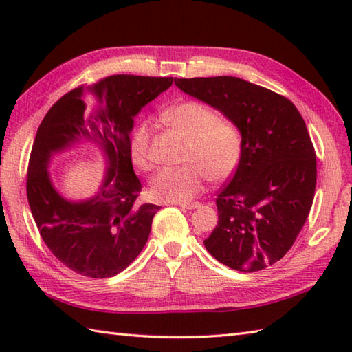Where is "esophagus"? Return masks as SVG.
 I'll list each match as a JSON object with an SVG mask.
<instances>
[{"label":"esophagus","mask_w":352,"mask_h":352,"mask_svg":"<svg viewBox=\"0 0 352 352\" xmlns=\"http://www.w3.org/2000/svg\"><path fill=\"white\" fill-rule=\"evenodd\" d=\"M175 205H180L184 210H195V208H199L200 204L199 201H192V204H175Z\"/></svg>","instance_id":"1"}]
</instances>
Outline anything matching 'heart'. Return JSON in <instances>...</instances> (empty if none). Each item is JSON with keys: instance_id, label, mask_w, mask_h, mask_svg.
<instances>
[{"instance_id": "1", "label": "heart", "mask_w": 352, "mask_h": 352, "mask_svg": "<svg viewBox=\"0 0 352 352\" xmlns=\"http://www.w3.org/2000/svg\"><path fill=\"white\" fill-rule=\"evenodd\" d=\"M164 119L186 136L183 158L186 163L158 170L151 180V192L162 201H186L197 195L210 175L223 180L237 168L242 152L241 133L233 122L219 118L211 107L199 100H184L166 110ZM152 124L141 121L130 136V155L135 166L151 170Z\"/></svg>"}]
</instances>
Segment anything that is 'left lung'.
I'll use <instances>...</instances> for the list:
<instances>
[{
  "mask_svg": "<svg viewBox=\"0 0 352 352\" xmlns=\"http://www.w3.org/2000/svg\"><path fill=\"white\" fill-rule=\"evenodd\" d=\"M189 96L222 111L242 136L233 178L220 190L208 252L239 272L275 264L311 211L317 160L306 122L287 98L239 77L175 79Z\"/></svg>",
  "mask_w": 352,
  "mask_h": 352,
  "instance_id": "1",
  "label": "left lung"
}]
</instances>
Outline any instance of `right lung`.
Listing matches in <instances>:
<instances>
[{"instance_id": "obj_1", "label": "right lung", "mask_w": 352, "mask_h": 352, "mask_svg": "<svg viewBox=\"0 0 352 352\" xmlns=\"http://www.w3.org/2000/svg\"><path fill=\"white\" fill-rule=\"evenodd\" d=\"M172 77L116 74L65 94L37 130L28 168V201L41 239L76 273L110 278L132 264L151 234L160 206L140 204L141 182L133 172L130 133L133 118L172 85ZM87 102L97 109L85 111ZM85 140L104 153L109 168L91 199L62 198L49 175L52 155Z\"/></svg>"}]
</instances>
